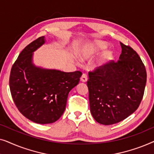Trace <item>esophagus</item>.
Wrapping results in <instances>:
<instances>
[{
  "mask_svg": "<svg viewBox=\"0 0 154 154\" xmlns=\"http://www.w3.org/2000/svg\"><path fill=\"white\" fill-rule=\"evenodd\" d=\"M81 81L82 82H83V83H85V82L88 81V76L85 73H83V75H82V76L81 77Z\"/></svg>",
  "mask_w": 154,
  "mask_h": 154,
  "instance_id": "1",
  "label": "esophagus"
}]
</instances>
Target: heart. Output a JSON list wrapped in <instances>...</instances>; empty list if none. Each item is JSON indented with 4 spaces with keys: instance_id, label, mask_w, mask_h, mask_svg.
<instances>
[{
    "instance_id": "obj_1",
    "label": "heart",
    "mask_w": 154,
    "mask_h": 154,
    "mask_svg": "<svg viewBox=\"0 0 154 154\" xmlns=\"http://www.w3.org/2000/svg\"><path fill=\"white\" fill-rule=\"evenodd\" d=\"M107 44L102 41H97L86 45L78 52V57L81 62H85L99 53L102 50L106 49Z\"/></svg>"
}]
</instances>
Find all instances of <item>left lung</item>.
Returning a JSON list of instances; mask_svg holds the SVG:
<instances>
[{
	"label": "left lung",
	"instance_id": "8db88e82",
	"mask_svg": "<svg viewBox=\"0 0 154 154\" xmlns=\"http://www.w3.org/2000/svg\"><path fill=\"white\" fill-rule=\"evenodd\" d=\"M119 60L106 63L89 72L90 112L102 125L117 123L140 106L146 83V71L138 54L121 43Z\"/></svg>",
	"mask_w": 154,
	"mask_h": 154
}]
</instances>
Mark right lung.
Returning <instances> with one entry per match:
<instances>
[{"instance_id": "add662e5", "label": "right lung", "mask_w": 154, "mask_h": 154, "mask_svg": "<svg viewBox=\"0 0 154 154\" xmlns=\"http://www.w3.org/2000/svg\"><path fill=\"white\" fill-rule=\"evenodd\" d=\"M45 42V37H40L21 52L12 67L9 81L17 108L39 124L52 123L62 116L69 92L79 84L82 75L79 71L64 72L35 66L33 52Z\"/></svg>"}]
</instances>
